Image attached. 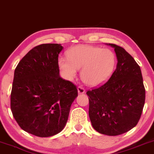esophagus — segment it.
<instances>
[{
	"label": "esophagus",
	"instance_id": "34e87169",
	"mask_svg": "<svg viewBox=\"0 0 154 154\" xmlns=\"http://www.w3.org/2000/svg\"><path fill=\"white\" fill-rule=\"evenodd\" d=\"M78 92H79V94H83V93H85V90L83 88H82V87H79L78 88Z\"/></svg>",
	"mask_w": 154,
	"mask_h": 154
}]
</instances>
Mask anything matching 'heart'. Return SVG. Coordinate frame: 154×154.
I'll return each instance as SVG.
<instances>
[{
    "label": "heart",
    "mask_w": 154,
    "mask_h": 154,
    "mask_svg": "<svg viewBox=\"0 0 154 154\" xmlns=\"http://www.w3.org/2000/svg\"><path fill=\"white\" fill-rule=\"evenodd\" d=\"M67 57H60L59 67L64 78L71 81L82 68L81 78L88 85H100L108 80L113 72L116 57L109 49H102L91 45L80 44L71 48Z\"/></svg>",
    "instance_id": "b5f03b06"
}]
</instances>
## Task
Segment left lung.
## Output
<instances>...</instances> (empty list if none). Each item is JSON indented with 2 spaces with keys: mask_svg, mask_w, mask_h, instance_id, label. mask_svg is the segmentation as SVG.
<instances>
[{
  "mask_svg": "<svg viewBox=\"0 0 154 154\" xmlns=\"http://www.w3.org/2000/svg\"><path fill=\"white\" fill-rule=\"evenodd\" d=\"M114 48L116 69L106 83L86 92L89 116L94 129L116 136L127 132L140 121L145 102V88L140 67L124 48Z\"/></svg>",
  "mask_w": 154,
  "mask_h": 154,
  "instance_id": "left-lung-1",
  "label": "left lung"
}]
</instances>
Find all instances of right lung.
<instances>
[{"label": "right lung", "mask_w": 154, "mask_h": 154, "mask_svg": "<svg viewBox=\"0 0 154 154\" xmlns=\"http://www.w3.org/2000/svg\"><path fill=\"white\" fill-rule=\"evenodd\" d=\"M61 44L35 46L23 57L14 73L10 107L23 130L40 137L58 134L78 97L76 86L60 76Z\"/></svg>", "instance_id": "1"}]
</instances>
